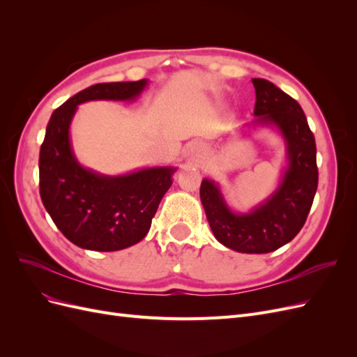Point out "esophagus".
<instances>
[{
    "label": "esophagus",
    "mask_w": 357,
    "mask_h": 357,
    "mask_svg": "<svg viewBox=\"0 0 357 357\" xmlns=\"http://www.w3.org/2000/svg\"><path fill=\"white\" fill-rule=\"evenodd\" d=\"M199 152H201V147L198 143H190L188 146V155L192 156V158H197L199 156Z\"/></svg>",
    "instance_id": "esophagus-1"
}]
</instances>
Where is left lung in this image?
Instances as JSON below:
<instances>
[{"label":"left lung","mask_w":357,"mask_h":357,"mask_svg":"<svg viewBox=\"0 0 357 357\" xmlns=\"http://www.w3.org/2000/svg\"><path fill=\"white\" fill-rule=\"evenodd\" d=\"M256 116L241 132L268 128L283 138L286 165L273 193L248 211H235L220 185L204 178L199 197L210 228L220 244L240 253H269L287 244L304 226L314 199L319 171L316 142L301 105L271 82L253 79Z\"/></svg>","instance_id":"obj_1"}]
</instances>
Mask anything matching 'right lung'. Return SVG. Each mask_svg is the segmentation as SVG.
<instances>
[{
  "mask_svg": "<svg viewBox=\"0 0 357 357\" xmlns=\"http://www.w3.org/2000/svg\"><path fill=\"white\" fill-rule=\"evenodd\" d=\"M149 80L98 83L53 112L40 149V197L58 229L84 250L117 252L147 235L177 167H144L107 176L75 158L70 128L88 101H137Z\"/></svg>",
  "mask_w": 357,
  "mask_h": 357,
  "instance_id": "add662e5",
  "label": "right lung"
}]
</instances>
